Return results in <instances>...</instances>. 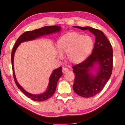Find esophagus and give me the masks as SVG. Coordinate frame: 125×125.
Wrapping results in <instances>:
<instances>
[{
	"label": "esophagus",
	"mask_w": 125,
	"mask_h": 125,
	"mask_svg": "<svg viewBox=\"0 0 125 125\" xmlns=\"http://www.w3.org/2000/svg\"><path fill=\"white\" fill-rule=\"evenodd\" d=\"M69 71V69L68 68H65V67H63V69H62V72L63 73H65L66 72H68Z\"/></svg>",
	"instance_id": "obj_1"
}]
</instances>
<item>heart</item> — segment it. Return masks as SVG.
<instances>
[{
	"mask_svg": "<svg viewBox=\"0 0 125 125\" xmlns=\"http://www.w3.org/2000/svg\"><path fill=\"white\" fill-rule=\"evenodd\" d=\"M94 41L89 36L77 32H69L61 36L57 41V48L61 53H67V59L73 63L82 62L90 53Z\"/></svg>",
	"mask_w": 125,
	"mask_h": 125,
	"instance_id": "heart-1",
	"label": "heart"
}]
</instances>
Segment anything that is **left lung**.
<instances>
[{
  "label": "left lung",
  "instance_id": "1",
  "mask_svg": "<svg viewBox=\"0 0 125 125\" xmlns=\"http://www.w3.org/2000/svg\"><path fill=\"white\" fill-rule=\"evenodd\" d=\"M82 30H88L95 36L93 51L83 62L72 67L75 74L73 88L79 96L90 98L100 93L111 77L113 67V52L110 42L102 31L90 27L75 26ZM96 62L99 64L96 76L89 70Z\"/></svg>",
  "mask_w": 125,
  "mask_h": 125
}]
</instances>
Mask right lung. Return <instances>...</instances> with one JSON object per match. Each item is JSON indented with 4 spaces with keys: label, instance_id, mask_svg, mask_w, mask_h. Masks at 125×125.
Listing matches in <instances>:
<instances>
[{
    "label": "right lung",
    "instance_id": "add662e5",
    "mask_svg": "<svg viewBox=\"0 0 125 125\" xmlns=\"http://www.w3.org/2000/svg\"><path fill=\"white\" fill-rule=\"evenodd\" d=\"M61 30V27L58 26H45L41 28L34 30L32 31H26L20 36L18 38L17 41L15 42L14 46L12 48L11 52V65H12V73H13L14 79L15 83L16 85L18 86V88L24 93V94L26 96L28 97L31 100L36 101H42L47 100L48 99L51 98L55 92L56 89L57 84V82L61 78V76L62 75V67H60L58 68L55 69L53 71L52 75H51L50 78V83L49 85L47 90L43 94H39V95H33L30 94V93L26 92L21 86L18 82H17L16 79L15 75L14 70V56L15 52L16 50L17 47H18L19 45L21 43V42L30 41V40H32L35 39L36 38L38 37L42 36L45 35H48L50 33H52L60 31Z\"/></svg>",
    "mask_w": 125,
    "mask_h": 125
}]
</instances>
